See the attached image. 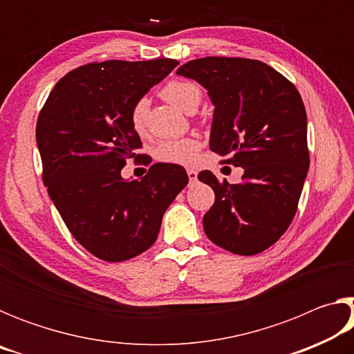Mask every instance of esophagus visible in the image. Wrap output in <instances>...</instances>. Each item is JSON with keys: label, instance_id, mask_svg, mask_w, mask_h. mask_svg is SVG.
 Instances as JSON below:
<instances>
[{"label": "esophagus", "instance_id": "1", "mask_svg": "<svg viewBox=\"0 0 354 354\" xmlns=\"http://www.w3.org/2000/svg\"><path fill=\"white\" fill-rule=\"evenodd\" d=\"M187 176H189L190 183H195L196 176H198V173H196V170H194V169H187Z\"/></svg>", "mask_w": 354, "mask_h": 354}]
</instances>
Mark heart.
<instances>
[{"label": "heart", "mask_w": 354, "mask_h": 354, "mask_svg": "<svg viewBox=\"0 0 354 354\" xmlns=\"http://www.w3.org/2000/svg\"><path fill=\"white\" fill-rule=\"evenodd\" d=\"M162 97L178 106L184 112H195L201 104V88L195 82L190 81H171L162 88ZM149 101L148 98H139L129 111L131 127L137 134H143L148 127ZM198 151V142L195 139H175L159 143L154 149V156L159 162L175 164V165H190L194 164Z\"/></svg>", "instance_id": "b5f03b06"}]
</instances>
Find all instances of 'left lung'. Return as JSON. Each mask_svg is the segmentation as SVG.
<instances>
[{"label":"left lung","mask_w":354,"mask_h":354,"mask_svg":"<svg viewBox=\"0 0 354 354\" xmlns=\"http://www.w3.org/2000/svg\"><path fill=\"white\" fill-rule=\"evenodd\" d=\"M176 73L207 88L215 106L209 148L243 169V181L198 175L215 194L203 217L209 241L251 256L278 241L295 217L309 169L308 120L293 84L267 64L245 57H201Z\"/></svg>","instance_id":"obj_1"}]
</instances>
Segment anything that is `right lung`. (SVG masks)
Returning a JSON list of instances; mask_svg holds the SVG:
<instances>
[{"instance_id":"add662e5","label":"right lung","mask_w":354,"mask_h":354,"mask_svg":"<svg viewBox=\"0 0 354 354\" xmlns=\"http://www.w3.org/2000/svg\"><path fill=\"white\" fill-rule=\"evenodd\" d=\"M178 65L175 59L81 65L53 88L35 139L48 195L77 242L106 262L133 259L158 239L164 212L189 183L181 165L154 164L127 182L128 158L151 164L129 111Z\"/></svg>"}]
</instances>
